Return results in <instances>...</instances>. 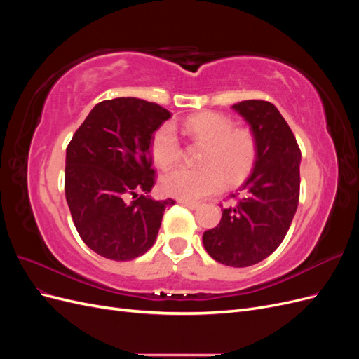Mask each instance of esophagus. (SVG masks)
<instances>
[{
	"label": "esophagus",
	"mask_w": 359,
	"mask_h": 359,
	"mask_svg": "<svg viewBox=\"0 0 359 359\" xmlns=\"http://www.w3.org/2000/svg\"><path fill=\"white\" fill-rule=\"evenodd\" d=\"M178 202H180L181 205H184V206H187V208H190V210H196V208H199V203H198V202L184 201V199H178Z\"/></svg>",
	"instance_id": "obj_1"
}]
</instances>
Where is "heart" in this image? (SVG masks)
<instances>
[{"instance_id":"obj_1","label":"heart","mask_w":359,"mask_h":359,"mask_svg":"<svg viewBox=\"0 0 359 359\" xmlns=\"http://www.w3.org/2000/svg\"><path fill=\"white\" fill-rule=\"evenodd\" d=\"M194 139L206 144L201 157L202 168L178 166L161 177V189L169 196L196 201L224 189L226 181L236 186L252 172L257 142L248 127H233L229 118L202 112L189 116L182 124ZM153 157L161 168H169L182 154L178 135L170 124H163L153 136Z\"/></svg>"}]
</instances>
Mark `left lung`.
Instances as JSON below:
<instances>
[{
    "instance_id": "8db88e82",
    "label": "left lung",
    "mask_w": 359,
    "mask_h": 359,
    "mask_svg": "<svg viewBox=\"0 0 359 359\" xmlns=\"http://www.w3.org/2000/svg\"><path fill=\"white\" fill-rule=\"evenodd\" d=\"M256 136L257 156L252 175L233 205L222 210V220L203 232L208 255L227 266L255 265L276 252L285 240L299 202L301 149L286 119L265 100L232 106Z\"/></svg>"
}]
</instances>
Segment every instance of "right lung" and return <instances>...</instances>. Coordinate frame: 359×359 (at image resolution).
Instances as JSON below:
<instances>
[{"instance_id":"1","label":"right lung","mask_w":359,"mask_h":359,"mask_svg":"<svg viewBox=\"0 0 359 359\" xmlns=\"http://www.w3.org/2000/svg\"><path fill=\"white\" fill-rule=\"evenodd\" d=\"M169 118L165 107L135 97L104 100L67 145L66 199L76 231L97 255L132 260L156 243L175 201L149 196L156 184L149 148Z\"/></svg>"}]
</instances>
